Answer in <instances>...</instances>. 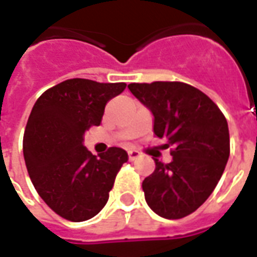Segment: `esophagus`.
I'll return each instance as SVG.
<instances>
[{
	"mask_svg": "<svg viewBox=\"0 0 257 257\" xmlns=\"http://www.w3.org/2000/svg\"><path fill=\"white\" fill-rule=\"evenodd\" d=\"M128 157H129V161H135L136 158H139L140 157V153L138 150H129Z\"/></svg>",
	"mask_w": 257,
	"mask_h": 257,
	"instance_id": "obj_1",
	"label": "esophagus"
}]
</instances>
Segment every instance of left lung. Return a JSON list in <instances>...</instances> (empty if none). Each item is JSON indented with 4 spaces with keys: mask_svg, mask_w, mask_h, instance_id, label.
<instances>
[{
    "mask_svg": "<svg viewBox=\"0 0 257 257\" xmlns=\"http://www.w3.org/2000/svg\"><path fill=\"white\" fill-rule=\"evenodd\" d=\"M129 90L154 117V134L172 147V161L154 158L143 180L147 205L165 219H182L208 199L230 156L228 125L204 92L183 82L129 84Z\"/></svg>",
    "mask_w": 257,
    "mask_h": 257,
    "instance_id": "8db88e82",
    "label": "left lung"
}]
</instances>
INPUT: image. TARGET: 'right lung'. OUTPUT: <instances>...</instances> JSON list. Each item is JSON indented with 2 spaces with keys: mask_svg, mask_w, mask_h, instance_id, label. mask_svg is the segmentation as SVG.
<instances>
[{
  "mask_svg": "<svg viewBox=\"0 0 257 257\" xmlns=\"http://www.w3.org/2000/svg\"><path fill=\"white\" fill-rule=\"evenodd\" d=\"M126 84L73 78L45 90L31 110L23 138L27 172L37 193L58 215L84 221L100 212L128 153L110 147L93 156L84 135L99 126L104 107Z\"/></svg>",
  "mask_w": 257,
  "mask_h": 257,
  "instance_id": "right-lung-1",
  "label": "right lung"
}]
</instances>
